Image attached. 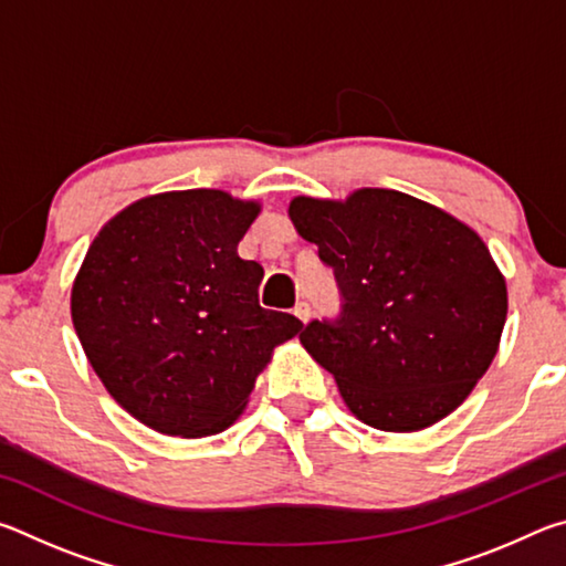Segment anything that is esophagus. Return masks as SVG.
Instances as JSON below:
<instances>
[{
	"instance_id": "obj_1",
	"label": "esophagus",
	"mask_w": 566,
	"mask_h": 566,
	"mask_svg": "<svg viewBox=\"0 0 566 566\" xmlns=\"http://www.w3.org/2000/svg\"><path fill=\"white\" fill-rule=\"evenodd\" d=\"M294 314H296V317H300L302 322H310V317H312L310 304H306V302H296V306H294Z\"/></svg>"
}]
</instances>
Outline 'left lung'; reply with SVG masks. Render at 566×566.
I'll use <instances>...</instances> for the list:
<instances>
[{"label": "left lung", "instance_id": "left-lung-1", "mask_svg": "<svg viewBox=\"0 0 566 566\" xmlns=\"http://www.w3.org/2000/svg\"><path fill=\"white\" fill-rule=\"evenodd\" d=\"M290 217L342 294L339 317L310 322L300 342L352 415L381 432L452 415L490 369L506 319L504 276L482 237L395 189L296 197Z\"/></svg>", "mask_w": 566, "mask_h": 566}]
</instances>
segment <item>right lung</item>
Instances as JSON below:
<instances>
[{"instance_id":"right-lung-1","label":"right lung","mask_w":566,"mask_h":566,"mask_svg":"<svg viewBox=\"0 0 566 566\" xmlns=\"http://www.w3.org/2000/svg\"><path fill=\"white\" fill-rule=\"evenodd\" d=\"M256 214L222 189L165 191L122 209L87 249L76 337L109 395L155 432H224L274 347L302 329L262 310L264 270L237 254Z\"/></svg>"}]
</instances>
